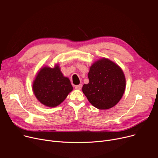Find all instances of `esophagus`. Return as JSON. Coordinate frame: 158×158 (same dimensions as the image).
Listing matches in <instances>:
<instances>
[{
    "label": "esophagus",
    "mask_w": 158,
    "mask_h": 158,
    "mask_svg": "<svg viewBox=\"0 0 158 158\" xmlns=\"http://www.w3.org/2000/svg\"><path fill=\"white\" fill-rule=\"evenodd\" d=\"M75 88H76V89L81 90V88H82V84H79V85H76V86H75Z\"/></svg>",
    "instance_id": "1"
}]
</instances>
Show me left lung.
<instances>
[{"instance_id": "obj_1", "label": "left lung", "mask_w": 158, "mask_h": 158, "mask_svg": "<svg viewBox=\"0 0 158 158\" xmlns=\"http://www.w3.org/2000/svg\"><path fill=\"white\" fill-rule=\"evenodd\" d=\"M89 83L82 92L89 102L99 109L114 106L121 99L126 79L120 67L107 59H101L92 65L88 73Z\"/></svg>"}]
</instances>
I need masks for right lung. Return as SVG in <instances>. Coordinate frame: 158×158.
<instances>
[{
  "label": "right lung",
  "mask_w": 158,
  "mask_h": 158,
  "mask_svg": "<svg viewBox=\"0 0 158 158\" xmlns=\"http://www.w3.org/2000/svg\"><path fill=\"white\" fill-rule=\"evenodd\" d=\"M37 99L44 105L54 107L60 104L73 91L69 79L64 77L59 66L45 67L38 73L32 85Z\"/></svg>",
  "instance_id": "1"
}]
</instances>
